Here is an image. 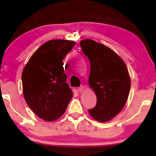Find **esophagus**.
I'll list each match as a JSON object with an SVG mask.
<instances>
[{"mask_svg":"<svg viewBox=\"0 0 156 156\" xmlns=\"http://www.w3.org/2000/svg\"><path fill=\"white\" fill-rule=\"evenodd\" d=\"M83 90V86H81L80 87H79L77 88V91L79 92H81Z\"/></svg>","mask_w":156,"mask_h":156,"instance_id":"esophagus-1","label":"esophagus"}]
</instances>
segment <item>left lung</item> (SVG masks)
<instances>
[{
  "mask_svg": "<svg viewBox=\"0 0 156 156\" xmlns=\"http://www.w3.org/2000/svg\"><path fill=\"white\" fill-rule=\"evenodd\" d=\"M90 62L89 85L97 97L96 105L89 110L100 122L109 121L124 108L130 90V77L126 64L112 49L91 39L80 41Z\"/></svg>",
  "mask_w": 156,
  "mask_h": 156,
  "instance_id": "8db88e82",
  "label": "left lung"
}]
</instances>
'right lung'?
Masks as SVG:
<instances>
[{
	"label": "right lung",
	"instance_id": "add662e5",
	"mask_svg": "<svg viewBox=\"0 0 156 156\" xmlns=\"http://www.w3.org/2000/svg\"><path fill=\"white\" fill-rule=\"evenodd\" d=\"M75 45L74 41L69 40L47 41L32 54L22 71L26 103L45 121L60 118L73 97L63 65L66 54Z\"/></svg>",
	"mask_w": 156,
	"mask_h": 156
}]
</instances>
